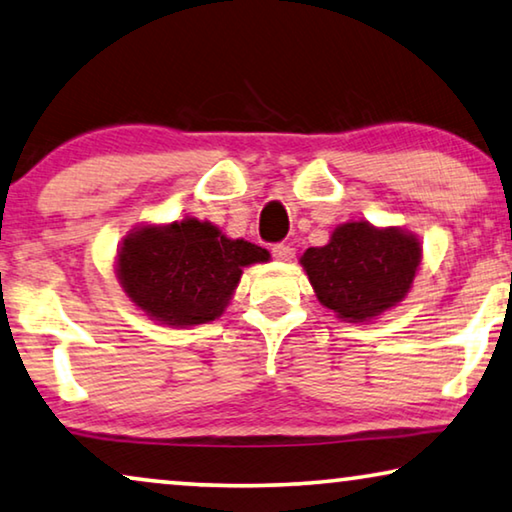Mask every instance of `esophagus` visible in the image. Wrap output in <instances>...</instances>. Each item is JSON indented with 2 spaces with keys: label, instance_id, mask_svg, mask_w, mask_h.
Masks as SVG:
<instances>
[{
  "label": "esophagus",
  "instance_id": "1",
  "mask_svg": "<svg viewBox=\"0 0 512 512\" xmlns=\"http://www.w3.org/2000/svg\"><path fill=\"white\" fill-rule=\"evenodd\" d=\"M271 253L278 259V262H289V259H294L296 250L292 246H287V243H276V246L271 248Z\"/></svg>",
  "mask_w": 512,
  "mask_h": 512
}]
</instances>
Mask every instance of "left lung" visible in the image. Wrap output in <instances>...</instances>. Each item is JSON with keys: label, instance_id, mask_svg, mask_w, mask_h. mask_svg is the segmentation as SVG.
Returning <instances> with one entry per match:
<instances>
[{"label": "left lung", "instance_id": "8db88e82", "mask_svg": "<svg viewBox=\"0 0 512 512\" xmlns=\"http://www.w3.org/2000/svg\"><path fill=\"white\" fill-rule=\"evenodd\" d=\"M299 262L324 308L342 322L368 324L407 299L423 246L402 227L347 220L326 246L308 248Z\"/></svg>", "mask_w": 512, "mask_h": 512}]
</instances>
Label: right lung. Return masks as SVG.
<instances>
[{"mask_svg": "<svg viewBox=\"0 0 512 512\" xmlns=\"http://www.w3.org/2000/svg\"><path fill=\"white\" fill-rule=\"evenodd\" d=\"M269 259L266 248L186 216L135 225L119 243L114 273L128 301L149 319L190 329L223 315L243 269Z\"/></svg>", "mask_w": 512, "mask_h": 512, "instance_id": "1", "label": "right lung"}]
</instances>
